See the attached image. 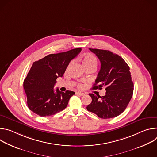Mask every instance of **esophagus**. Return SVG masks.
Listing matches in <instances>:
<instances>
[{
  "instance_id": "esophagus-1",
  "label": "esophagus",
  "mask_w": 157,
  "mask_h": 157,
  "mask_svg": "<svg viewBox=\"0 0 157 157\" xmlns=\"http://www.w3.org/2000/svg\"><path fill=\"white\" fill-rule=\"evenodd\" d=\"M76 94L77 95H79V96H84V93H81V92H76Z\"/></svg>"
}]
</instances>
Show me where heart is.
Returning <instances> with one entry per match:
<instances>
[{
  "label": "heart",
  "mask_w": 157,
  "mask_h": 157,
  "mask_svg": "<svg viewBox=\"0 0 157 157\" xmlns=\"http://www.w3.org/2000/svg\"><path fill=\"white\" fill-rule=\"evenodd\" d=\"M82 63L86 68H89V67H93L96 68L98 65V60L94 55L91 53H87L83 55L81 57ZM79 87H82V85H79Z\"/></svg>",
  "instance_id": "heart-1"
}]
</instances>
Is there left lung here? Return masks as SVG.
Segmentation results:
<instances>
[{"mask_svg": "<svg viewBox=\"0 0 157 157\" xmlns=\"http://www.w3.org/2000/svg\"><path fill=\"white\" fill-rule=\"evenodd\" d=\"M99 58L101 70L92 89L105 87V95L89 94L92 102L88 111L102 119H110L122 114L127 107L133 91L130 68L124 59L109 50L89 48Z\"/></svg>", "mask_w": 157, "mask_h": 157, "instance_id": "obj_1", "label": "left lung"}]
</instances>
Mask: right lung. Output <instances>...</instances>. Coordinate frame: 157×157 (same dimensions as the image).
I'll use <instances>...</instances> for the list:
<instances>
[{"mask_svg":"<svg viewBox=\"0 0 157 157\" xmlns=\"http://www.w3.org/2000/svg\"><path fill=\"white\" fill-rule=\"evenodd\" d=\"M81 51V48L70 51L50 54L33 63L24 81V88L27 95V105L35 114L46 117L55 114L64 110L71 97L75 93H65L54 86L56 79L62 77L71 59Z\"/></svg>","mask_w":157,"mask_h":157,"instance_id":"obj_1","label":"right lung"}]
</instances>
